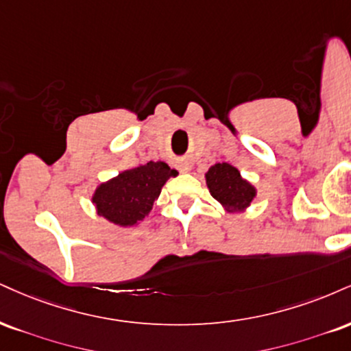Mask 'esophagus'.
I'll use <instances>...</instances> for the list:
<instances>
[{
	"label": "esophagus",
	"mask_w": 351,
	"mask_h": 351,
	"mask_svg": "<svg viewBox=\"0 0 351 351\" xmlns=\"http://www.w3.org/2000/svg\"><path fill=\"white\" fill-rule=\"evenodd\" d=\"M180 170L183 171V173H188L189 170H191V167H189L188 163H183V165H181V168H180Z\"/></svg>",
	"instance_id": "34e87169"
}]
</instances>
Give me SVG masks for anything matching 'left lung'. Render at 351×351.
Instances as JSON below:
<instances>
[{"label": "left lung", "instance_id": "1", "mask_svg": "<svg viewBox=\"0 0 351 351\" xmlns=\"http://www.w3.org/2000/svg\"><path fill=\"white\" fill-rule=\"evenodd\" d=\"M206 184L210 196L230 214L243 213L256 197V188L240 175L230 163H216L206 171Z\"/></svg>", "mask_w": 351, "mask_h": 351}]
</instances>
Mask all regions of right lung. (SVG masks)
Returning <instances> with one entry per match:
<instances>
[{"instance_id":"1","label":"right lung","mask_w":351,"mask_h":351,"mask_svg":"<svg viewBox=\"0 0 351 351\" xmlns=\"http://www.w3.org/2000/svg\"><path fill=\"white\" fill-rule=\"evenodd\" d=\"M178 176L165 162L121 171L96 186L91 196L96 214L117 227H135L150 214L154 202L170 178Z\"/></svg>"}]
</instances>
